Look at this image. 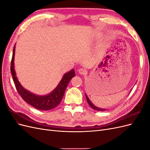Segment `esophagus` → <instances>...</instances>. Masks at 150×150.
<instances>
[{
    "label": "esophagus",
    "instance_id": "esophagus-1",
    "mask_svg": "<svg viewBox=\"0 0 150 150\" xmlns=\"http://www.w3.org/2000/svg\"><path fill=\"white\" fill-rule=\"evenodd\" d=\"M78 71L80 74H85L86 73V72H87V71L84 69H83V68H81V69H78Z\"/></svg>",
    "mask_w": 150,
    "mask_h": 150
}]
</instances>
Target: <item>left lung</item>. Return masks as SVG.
I'll use <instances>...</instances> for the list:
<instances>
[{
  "mask_svg": "<svg viewBox=\"0 0 150 150\" xmlns=\"http://www.w3.org/2000/svg\"><path fill=\"white\" fill-rule=\"evenodd\" d=\"M85 96H86V99H87V101H88V104H89V105L93 109H94V110H96V111H106V109H103V108H98V107H96V106H95L94 104L91 103V101H90V99H89V98L88 97V96L87 95H86V94H85Z\"/></svg>",
  "mask_w": 150,
  "mask_h": 150,
  "instance_id": "obj_1",
  "label": "left lung"
}]
</instances>
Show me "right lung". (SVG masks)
<instances>
[{
  "mask_svg": "<svg viewBox=\"0 0 150 150\" xmlns=\"http://www.w3.org/2000/svg\"><path fill=\"white\" fill-rule=\"evenodd\" d=\"M15 48L16 46H14L13 49L11 71L17 92L25 102L38 110L45 111L52 110V109L56 108L61 103L68 83H69L71 79L75 76L74 69H72L64 74L57 87L51 93L47 95H44V96L36 95L26 90L21 84L17 78L14 69V62H13L15 56Z\"/></svg>",
  "mask_w": 150,
  "mask_h": 150,
  "instance_id": "1",
  "label": "right lung"
}]
</instances>
